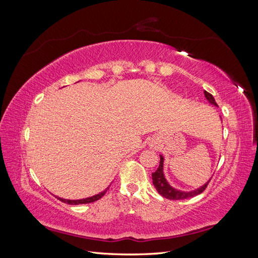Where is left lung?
<instances>
[{
    "mask_svg": "<svg viewBox=\"0 0 258 258\" xmlns=\"http://www.w3.org/2000/svg\"><path fill=\"white\" fill-rule=\"evenodd\" d=\"M205 96L211 104L217 106L215 100L211 93H209L208 91H205ZM152 177H153V184L156 187L157 191L161 195L162 197H165L170 200H182V199L191 198V197L197 196V195L201 194L207 188L208 184L210 183V179H209V181L204 186H201L198 189H195L192 191H182V190L173 188V187L167 182L165 174H163V157L161 155H160L159 167L154 173H152Z\"/></svg>",
    "mask_w": 258,
    "mask_h": 258,
    "instance_id": "1",
    "label": "left lung"
}]
</instances>
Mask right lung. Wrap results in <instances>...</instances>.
Returning a JSON list of instances; mask_svg holds the SVG:
<instances>
[{
  "label": "right lung",
  "mask_w": 258,
  "mask_h": 258,
  "mask_svg": "<svg viewBox=\"0 0 258 258\" xmlns=\"http://www.w3.org/2000/svg\"><path fill=\"white\" fill-rule=\"evenodd\" d=\"M108 189V187L103 190L102 192H99L98 195H95V196L92 197H89V198H85V199H80V200H69V199H62V198H59L57 197L60 201L64 202V204H68V205H84V204H90V202H93V201H97L99 200L101 197L104 196V194L106 192V190Z\"/></svg>",
  "instance_id": "obj_1"
}]
</instances>
